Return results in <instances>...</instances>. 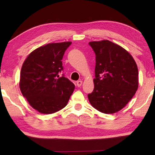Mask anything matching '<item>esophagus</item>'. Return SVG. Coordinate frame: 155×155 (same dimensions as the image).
<instances>
[{
    "instance_id": "esophagus-1",
    "label": "esophagus",
    "mask_w": 155,
    "mask_h": 155,
    "mask_svg": "<svg viewBox=\"0 0 155 155\" xmlns=\"http://www.w3.org/2000/svg\"><path fill=\"white\" fill-rule=\"evenodd\" d=\"M82 84H83V81H78L77 82V87H81Z\"/></svg>"
}]
</instances>
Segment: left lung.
Masks as SVG:
<instances>
[{
    "label": "left lung",
    "instance_id": "1",
    "mask_svg": "<svg viewBox=\"0 0 155 155\" xmlns=\"http://www.w3.org/2000/svg\"><path fill=\"white\" fill-rule=\"evenodd\" d=\"M88 44L96 55L94 90L88 94V100L101 113H117L126 106L137 91V65L129 52L109 41Z\"/></svg>",
    "mask_w": 155,
    "mask_h": 155
}]
</instances>
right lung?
I'll return each instance as SVG.
<instances>
[{
  "instance_id": "obj_1",
  "label": "right lung",
  "mask_w": 155,
  "mask_h": 155,
  "mask_svg": "<svg viewBox=\"0 0 155 155\" xmlns=\"http://www.w3.org/2000/svg\"><path fill=\"white\" fill-rule=\"evenodd\" d=\"M71 42L49 43L32 51L23 62L20 89L31 106L42 114H52L67 106L74 84L59 77L62 59Z\"/></svg>"
}]
</instances>
